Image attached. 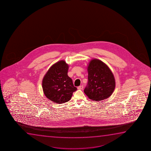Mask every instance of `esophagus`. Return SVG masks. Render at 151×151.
<instances>
[{
  "label": "esophagus",
  "mask_w": 151,
  "mask_h": 151,
  "mask_svg": "<svg viewBox=\"0 0 151 151\" xmlns=\"http://www.w3.org/2000/svg\"><path fill=\"white\" fill-rule=\"evenodd\" d=\"M83 88V86H79V87L77 88V89H78V90H82Z\"/></svg>",
  "instance_id": "obj_1"
}]
</instances>
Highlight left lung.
Here are the masks:
<instances>
[{"label":"left lung","instance_id":"1","mask_svg":"<svg viewBox=\"0 0 151 151\" xmlns=\"http://www.w3.org/2000/svg\"><path fill=\"white\" fill-rule=\"evenodd\" d=\"M88 83L84 92L90 99L101 101L107 99L114 92L116 81L107 64L101 60L93 59L87 67Z\"/></svg>","mask_w":151,"mask_h":151}]
</instances>
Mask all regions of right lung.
<instances>
[{
  "label": "right lung",
  "instance_id": "right-lung-1",
  "mask_svg": "<svg viewBox=\"0 0 151 151\" xmlns=\"http://www.w3.org/2000/svg\"><path fill=\"white\" fill-rule=\"evenodd\" d=\"M68 64L60 60L50 68L42 80L44 94L48 99L57 104L69 101L76 91L72 80L68 75Z\"/></svg>",
  "mask_w": 151,
  "mask_h": 151
}]
</instances>
